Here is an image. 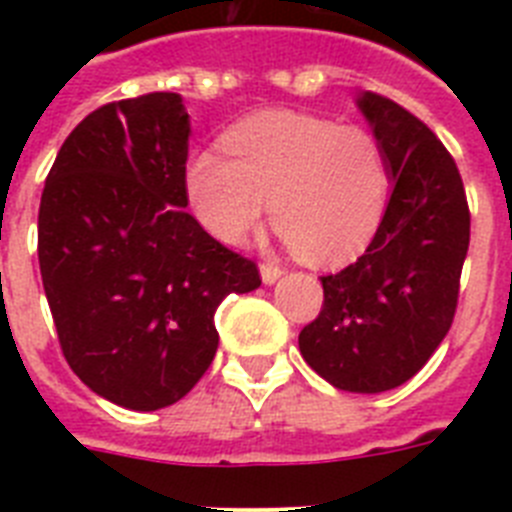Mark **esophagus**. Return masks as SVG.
Listing matches in <instances>:
<instances>
[{"instance_id": "1", "label": "esophagus", "mask_w": 512, "mask_h": 512, "mask_svg": "<svg viewBox=\"0 0 512 512\" xmlns=\"http://www.w3.org/2000/svg\"><path fill=\"white\" fill-rule=\"evenodd\" d=\"M279 277H282V266H277L274 261H264L261 264V279H264V284H274Z\"/></svg>"}]
</instances>
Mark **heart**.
I'll list each match as a JSON object with an SVG mask.
<instances>
[{
	"mask_svg": "<svg viewBox=\"0 0 512 512\" xmlns=\"http://www.w3.org/2000/svg\"><path fill=\"white\" fill-rule=\"evenodd\" d=\"M225 151L189 161L194 215L217 241L243 243L269 212L302 259L338 266L369 246L390 205L392 171L382 140L359 125L297 112L251 117Z\"/></svg>",
	"mask_w": 512,
	"mask_h": 512,
	"instance_id": "1",
	"label": "heart"
}]
</instances>
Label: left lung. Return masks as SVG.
Returning <instances> with one entry per match:
<instances>
[{
    "instance_id": "obj_1",
    "label": "left lung",
    "mask_w": 512,
    "mask_h": 512,
    "mask_svg": "<svg viewBox=\"0 0 512 512\" xmlns=\"http://www.w3.org/2000/svg\"><path fill=\"white\" fill-rule=\"evenodd\" d=\"M359 107L387 151L392 197L359 259L320 277L323 310L302 328L300 354L338 390L377 395L415 377L454 323L469 205L423 120L374 92Z\"/></svg>"
}]
</instances>
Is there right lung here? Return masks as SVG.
Instances as JSON below:
<instances>
[{"label":"right lung","instance_id":"right-lung-1","mask_svg":"<svg viewBox=\"0 0 512 512\" xmlns=\"http://www.w3.org/2000/svg\"><path fill=\"white\" fill-rule=\"evenodd\" d=\"M189 115L174 92L102 104L63 140L38 212V261L76 377L128 410H158L200 382L217 305L259 266L184 207Z\"/></svg>","mask_w":512,"mask_h":512}]
</instances>
